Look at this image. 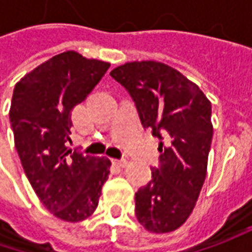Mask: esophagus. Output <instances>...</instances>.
<instances>
[{"mask_svg": "<svg viewBox=\"0 0 252 252\" xmlns=\"http://www.w3.org/2000/svg\"><path fill=\"white\" fill-rule=\"evenodd\" d=\"M113 162H115L116 165H119V167H126L129 161L126 160V158H121V160H113Z\"/></svg>", "mask_w": 252, "mask_h": 252, "instance_id": "1", "label": "esophagus"}]
</instances>
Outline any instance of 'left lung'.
Wrapping results in <instances>:
<instances>
[{
    "instance_id": "8db88e82",
    "label": "left lung",
    "mask_w": 252,
    "mask_h": 252,
    "mask_svg": "<svg viewBox=\"0 0 252 252\" xmlns=\"http://www.w3.org/2000/svg\"><path fill=\"white\" fill-rule=\"evenodd\" d=\"M112 78L130 94L144 129L160 139V167L136 195V218L151 233L181 227L206 178L213 136L212 105L196 84L160 62H131Z\"/></svg>"
}]
</instances>
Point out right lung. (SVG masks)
I'll return each instance as SVG.
<instances>
[{"label": "right lung", "mask_w": 252, "mask_h": 252, "mask_svg": "<svg viewBox=\"0 0 252 252\" xmlns=\"http://www.w3.org/2000/svg\"><path fill=\"white\" fill-rule=\"evenodd\" d=\"M109 63L64 52L16 83L9 109L15 149L43 206L56 218L77 223L98 206L111 160L67 147L71 111L101 81Z\"/></svg>", "instance_id": "obj_1"}]
</instances>
